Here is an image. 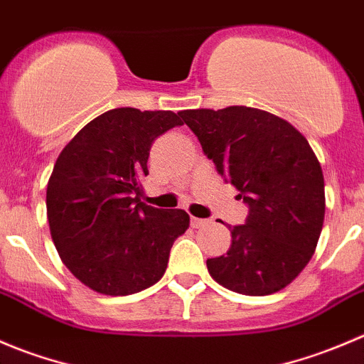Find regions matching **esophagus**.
I'll use <instances>...</instances> for the list:
<instances>
[{
  "mask_svg": "<svg viewBox=\"0 0 364 364\" xmlns=\"http://www.w3.org/2000/svg\"><path fill=\"white\" fill-rule=\"evenodd\" d=\"M207 225H208L207 219L191 218V226H193V228H203V226H207Z\"/></svg>",
  "mask_w": 364,
  "mask_h": 364,
  "instance_id": "34e87169",
  "label": "esophagus"
}]
</instances>
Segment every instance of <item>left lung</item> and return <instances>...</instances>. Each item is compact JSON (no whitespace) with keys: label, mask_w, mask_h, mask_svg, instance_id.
I'll return each instance as SVG.
<instances>
[{"label":"left lung","mask_w":364,"mask_h":364,"mask_svg":"<svg viewBox=\"0 0 364 364\" xmlns=\"http://www.w3.org/2000/svg\"><path fill=\"white\" fill-rule=\"evenodd\" d=\"M205 156L250 207L230 228L226 255L208 258L214 282L244 296H269L311 260L326 214L323 175L308 139L283 118L246 106L181 111Z\"/></svg>","instance_id":"1"}]
</instances>
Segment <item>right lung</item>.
<instances>
[{
	"mask_svg": "<svg viewBox=\"0 0 364 364\" xmlns=\"http://www.w3.org/2000/svg\"><path fill=\"white\" fill-rule=\"evenodd\" d=\"M175 125L173 111L117 107L67 143L48 182V221L65 267L102 296H131L163 278L175 239L189 228L182 208L141 201L150 146Z\"/></svg>",
	"mask_w": 364,
	"mask_h": 364,
	"instance_id": "1",
	"label": "right lung"
}]
</instances>
